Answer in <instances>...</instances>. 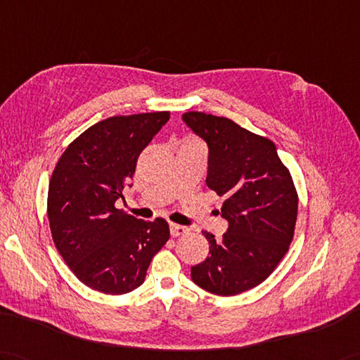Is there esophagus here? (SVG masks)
<instances>
[{"mask_svg": "<svg viewBox=\"0 0 360 360\" xmlns=\"http://www.w3.org/2000/svg\"><path fill=\"white\" fill-rule=\"evenodd\" d=\"M187 231H188V229H187V227H184V225H179V224H170V235H172L173 238L186 235Z\"/></svg>", "mask_w": 360, "mask_h": 360, "instance_id": "34e87169", "label": "esophagus"}]
</instances>
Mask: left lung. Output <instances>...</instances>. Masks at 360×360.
Masks as SVG:
<instances>
[{
    "label": "left lung",
    "mask_w": 360,
    "mask_h": 360,
    "mask_svg": "<svg viewBox=\"0 0 360 360\" xmlns=\"http://www.w3.org/2000/svg\"><path fill=\"white\" fill-rule=\"evenodd\" d=\"M187 127L207 142V186L225 200L229 229L221 239L204 236L210 252L191 266V281L219 296H235L264 282L288 252L297 218L293 179L270 139L222 116L182 115Z\"/></svg>",
    "instance_id": "1"
}]
</instances>
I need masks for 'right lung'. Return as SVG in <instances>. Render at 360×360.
<instances>
[{
  "label": "right lung",
  "instance_id": "obj_1",
  "mask_svg": "<svg viewBox=\"0 0 360 360\" xmlns=\"http://www.w3.org/2000/svg\"><path fill=\"white\" fill-rule=\"evenodd\" d=\"M169 120V112H155L96 122L65 148L50 179L47 216L58 252L104 295L138 288L170 238L165 219L147 222L115 207L131 187L141 152Z\"/></svg>",
  "mask_w": 360,
  "mask_h": 360
}]
</instances>
